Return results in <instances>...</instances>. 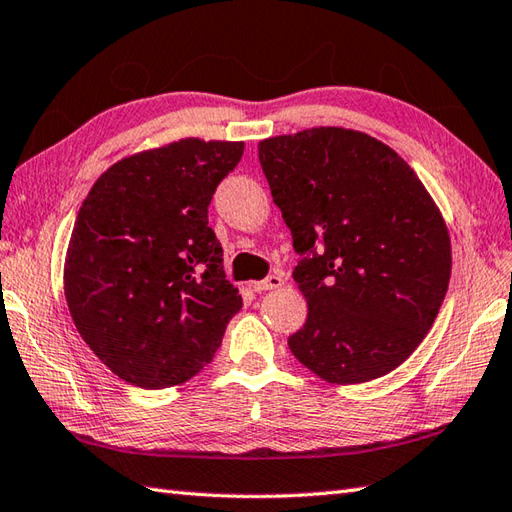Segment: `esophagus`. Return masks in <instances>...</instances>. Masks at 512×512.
<instances>
[{"mask_svg":"<svg viewBox=\"0 0 512 512\" xmlns=\"http://www.w3.org/2000/svg\"><path fill=\"white\" fill-rule=\"evenodd\" d=\"M282 285H285V278H282V274H271V276H267L265 280H260V282H252V287L254 291H271V289H280Z\"/></svg>","mask_w":512,"mask_h":512,"instance_id":"obj_1","label":"esophagus"}]
</instances>
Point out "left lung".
<instances>
[{
  "mask_svg": "<svg viewBox=\"0 0 512 512\" xmlns=\"http://www.w3.org/2000/svg\"><path fill=\"white\" fill-rule=\"evenodd\" d=\"M271 197L302 256L293 269L309 315L293 357L328 383L379 379L434 324L451 241L423 181L366 133L317 127L258 144Z\"/></svg>",
  "mask_w": 512,
  "mask_h": 512,
  "instance_id": "1",
  "label": "left lung"
}]
</instances>
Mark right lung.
I'll use <instances>...</instances> for the list:
<instances>
[{"instance_id":"obj_1","label":"right lung","mask_w":512,"mask_h":512,"mask_svg":"<svg viewBox=\"0 0 512 512\" xmlns=\"http://www.w3.org/2000/svg\"><path fill=\"white\" fill-rule=\"evenodd\" d=\"M243 142L186 138L124 157L89 190L65 258V298L85 344L131 385L195 377L243 300L208 225Z\"/></svg>"}]
</instances>
